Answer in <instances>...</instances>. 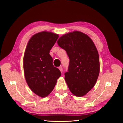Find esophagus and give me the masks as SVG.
Instances as JSON below:
<instances>
[{
    "instance_id": "obj_1",
    "label": "esophagus",
    "mask_w": 123,
    "mask_h": 123,
    "mask_svg": "<svg viewBox=\"0 0 123 123\" xmlns=\"http://www.w3.org/2000/svg\"><path fill=\"white\" fill-rule=\"evenodd\" d=\"M59 69L60 70V71H61V72L62 73V71H63V68H62V67H59Z\"/></svg>"
}]
</instances>
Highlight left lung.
<instances>
[{"label":"left lung","instance_id":"obj_1","mask_svg":"<svg viewBox=\"0 0 123 123\" xmlns=\"http://www.w3.org/2000/svg\"><path fill=\"white\" fill-rule=\"evenodd\" d=\"M57 43L66 50L70 59L64 78L70 91L78 97L85 95L95 86L100 70L95 44L87 35L79 31L64 34Z\"/></svg>","mask_w":123,"mask_h":123}]
</instances>
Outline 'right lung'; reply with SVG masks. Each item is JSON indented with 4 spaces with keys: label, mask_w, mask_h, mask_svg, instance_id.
Here are the masks:
<instances>
[{
    "label": "right lung",
    "mask_w": 123,
    "mask_h": 123,
    "mask_svg": "<svg viewBox=\"0 0 123 123\" xmlns=\"http://www.w3.org/2000/svg\"><path fill=\"white\" fill-rule=\"evenodd\" d=\"M58 37V34L52 32L37 33L30 38L25 49L23 67L26 81L31 90L42 98L51 92L61 75L49 54Z\"/></svg>",
    "instance_id": "add662e5"
}]
</instances>
